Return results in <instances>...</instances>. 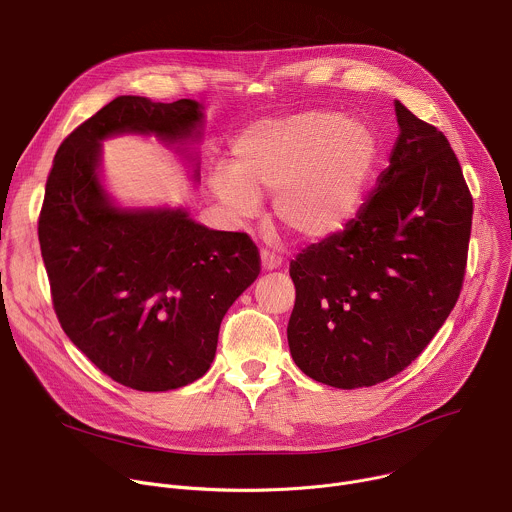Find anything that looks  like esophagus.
Wrapping results in <instances>:
<instances>
[{
	"instance_id": "1",
	"label": "esophagus",
	"mask_w": 512,
	"mask_h": 512,
	"mask_svg": "<svg viewBox=\"0 0 512 512\" xmlns=\"http://www.w3.org/2000/svg\"><path fill=\"white\" fill-rule=\"evenodd\" d=\"M260 262H262V270H276L282 264V260L268 250L260 252Z\"/></svg>"
}]
</instances>
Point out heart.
Returning a JSON list of instances; mask_svg holds the SVG:
<instances>
[{"label":"heart","instance_id":"b5f03b06","mask_svg":"<svg viewBox=\"0 0 512 512\" xmlns=\"http://www.w3.org/2000/svg\"><path fill=\"white\" fill-rule=\"evenodd\" d=\"M378 160L376 132L360 118L301 111L250 126L209 187L236 219H252L274 195V217L303 240L342 232L362 205Z\"/></svg>","mask_w":512,"mask_h":512}]
</instances>
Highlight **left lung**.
Masks as SVG:
<instances>
[{"label":"left lung","mask_w":512,"mask_h":512,"mask_svg":"<svg viewBox=\"0 0 512 512\" xmlns=\"http://www.w3.org/2000/svg\"><path fill=\"white\" fill-rule=\"evenodd\" d=\"M394 113L390 164L358 215L291 262V356L344 390L403 372L449 317L466 272L474 205L460 162L399 99Z\"/></svg>","instance_id":"8db88e82"}]
</instances>
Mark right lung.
<instances>
[{
    "label": "right lung",
    "mask_w": 512,
    "mask_h": 512,
    "mask_svg": "<svg viewBox=\"0 0 512 512\" xmlns=\"http://www.w3.org/2000/svg\"><path fill=\"white\" fill-rule=\"evenodd\" d=\"M205 132L195 99L120 95L59 148L38 240L52 303L71 342L111 380L164 392L201 378L223 315L260 274L246 234L209 230L181 207L120 205L103 181L101 142L154 136L199 183Z\"/></svg>",
    "instance_id": "obj_1"
}]
</instances>
